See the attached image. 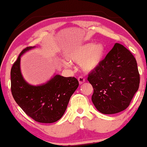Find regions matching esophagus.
I'll return each instance as SVG.
<instances>
[{"label": "esophagus", "mask_w": 147, "mask_h": 147, "mask_svg": "<svg viewBox=\"0 0 147 147\" xmlns=\"http://www.w3.org/2000/svg\"><path fill=\"white\" fill-rule=\"evenodd\" d=\"M78 80L79 84H82L83 83L85 82V78H83L82 76H80V77H78Z\"/></svg>", "instance_id": "34e87169"}]
</instances>
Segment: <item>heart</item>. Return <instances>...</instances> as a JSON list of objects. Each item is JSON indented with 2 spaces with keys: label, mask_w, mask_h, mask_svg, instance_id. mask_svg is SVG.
<instances>
[{
  "label": "heart",
  "mask_w": 147,
  "mask_h": 147,
  "mask_svg": "<svg viewBox=\"0 0 147 147\" xmlns=\"http://www.w3.org/2000/svg\"><path fill=\"white\" fill-rule=\"evenodd\" d=\"M105 49L102 44L89 42L81 44L69 50L66 59L70 62L80 63V67L86 73L94 71L103 61Z\"/></svg>",
  "instance_id": "obj_1"
}]
</instances>
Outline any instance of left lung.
Instances as JSON below:
<instances>
[{"label":"left lung","mask_w":147,"mask_h":147,"mask_svg":"<svg viewBox=\"0 0 147 147\" xmlns=\"http://www.w3.org/2000/svg\"><path fill=\"white\" fill-rule=\"evenodd\" d=\"M88 80L94 88L92 101L97 110L105 115L120 113L129 105L139 89L136 58L124 46L116 43Z\"/></svg>","instance_id":"1"}]
</instances>
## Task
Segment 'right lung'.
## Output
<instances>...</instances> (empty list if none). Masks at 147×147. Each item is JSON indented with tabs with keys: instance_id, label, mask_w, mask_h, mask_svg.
I'll return each mask as SVG.
<instances>
[{
	"instance_id": "right-lung-1",
	"label": "right lung",
	"mask_w": 147,
	"mask_h": 147,
	"mask_svg": "<svg viewBox=\"0 0 147 147\" xmlns=\"http://www.w3.org/2000/svg\"><path fill=\"white\" fill-rule=\"evenodd\" d=\"M34 48H25L11 67V94L18 105L32 119L40 123H53L64 115L79 83L74 77H64L59 74H55L40 85L33 86L26 82L21 72V57Z\"/></svg>"
}]
</instances>
